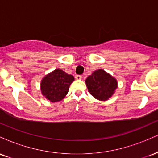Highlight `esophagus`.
<instances>
[{"label": "esophagus", "instance_id": "1", "mask_svg": "<svg viewBox=\"0 0 158 158\" xmlns=\"http://www.w3.org/2000/svg\"><path fill=\"white\" fill-rule=\"evenodd\" d=\"M76 79H77V80H80V79H81V75H77L75 77Z\"/></svg>", "mask_w": 158, "mask_h": 158}]
</instances>
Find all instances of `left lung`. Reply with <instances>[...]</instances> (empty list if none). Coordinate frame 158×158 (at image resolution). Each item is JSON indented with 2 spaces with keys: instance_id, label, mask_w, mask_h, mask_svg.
<instances>
[{
  "instance_id": "obj_1",
  "label": "left lung",
  "mask_w": 158,
  "mask_h": 158,
  "mask_svg": "<svg viewBox=\"0 0 158 158\" xmlns=\"http://www.w3.org/2000/svg\"><path fill=\"white\" fill-rule=\"evenodd\" d=\"M85 83L89 93L100 101L108 100L117 88V79L102 69L94 71L87 78Z\"/></svg>"
}]
</instances>
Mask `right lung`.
<instances>
[{"mask_svg":"<svg viewBox=\"0 0 158 158\" xmlns=\"http://www.w3.org/2000/svg\"><path fill=\"white\" fill-rule=\"evenodd\" d=\"M74 77L62 70L56 69L43 78L41 82V91L46 99L52 102L61 101L68 94Z\"/></svg>","mask_w":158,"mask_h":158,"instance_id":"obj_1","label":"right lung"}]
</instances>
